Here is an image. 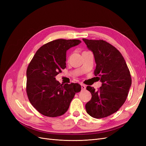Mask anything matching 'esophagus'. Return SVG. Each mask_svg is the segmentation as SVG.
Listing matches in <instances>:
<instances>
[{"label": "esophagus", "instance_id": "obj_1", "mask_svg": "<svg viewBox=\"0 0 146 146\" xmlns=\"http://www.w3.org/2000/svg\"><path fill=\"white\" fill-rule=\"evenodd\" d=\"M81 86H82V90H86V86L85 85H83V84H81Z\"/></svg>", "mask_w": 146, "mask_h": 146}]
</instances>
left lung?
Returning a JSON list of instances; mask_svg holds the SVG:
<instances>
[{
    "label": "left lung",
    "mask_w": 146,
    "mask_h": 146,
    "mask_svg": "<svg viewBox=\"0 0 146 146\" xmlns=\"http://www.w3.org/2000/svg\"><path fill=\"white\" fill-rule=\"evenodd\" d=\"M83 41L93 53L96 63L94 75L102 83L98 91L86 87L92 96L85 105L86 112L97 119L107 117L125 102L131 85L129 69L121 52L110 43L101 39L83 38Z\"/></svg>",
    "instance_id": "1"
}]
</instances>
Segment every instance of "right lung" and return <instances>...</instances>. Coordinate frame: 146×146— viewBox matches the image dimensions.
I'll return each instance as SVG.
<instances>
[{"mask_svg":"<svg viewBox=\"0 0 146 146\" xmlns=\"http://www.w3.org/2000/svg\"><path fill=\"white\" fill-rule=\"evenodd\" d=\"M80 42L78 39L50 41L39 48L29 63L26 91L31 104L44 116L63 115L76 92L80 91L79 84L63 85L55 78L66 68V52Z\"/></svg>","mask_w":146,"mask_h":146,"instance_id":"1","label":"right lung"}]
</instances>
